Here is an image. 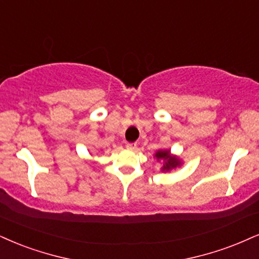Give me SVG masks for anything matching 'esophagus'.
<instances>
[{"label": "esophagus", "mask_w": 259, "mask_h": 259, "mask_svg": "<svg viewBox=\"0 0 259 259\" xmlns=\"http://www.w3.org/2000/svg\"><path fill=\"white\" fill-rule=\"evenodd\" d=\"M126 148L128 150H135L137 148V143H127Z\"/></svg>", "instance_id": "obj_1"}]
</instances>
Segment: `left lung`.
<instances>
[{
  "mask_svg": "<svg viewBox=\"0 0 259 259\" xmlns=\"http://www.w3.org/2000/svg\"><path fill=\"white\" fill-rule=\"evenodd\" d=\"M155 157L157 158L158 161L163 162V165H162L161 168L162 171H169L171 170V169H175L181 165L180 158L171 155L169 150H158L155 154Z\"/></svg>",
  "mask_w": 259,
  "mask_h": 259,
  "instance_id": "left-lung-1",
  "label": "left lung"
}]
</instances>
